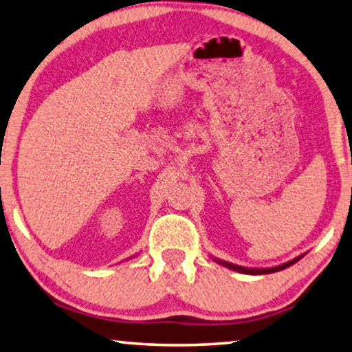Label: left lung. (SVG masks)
I'll return each mask as SVG.
<instances>
[{"instance_id":"1","label":"left lung","mask_w":352,"mask_h":352,"mask_svg":"<svg viewBox=\"0 0 352 352\" xmlns=\"http://www.w3.org/2000/svg\"><path fill=\"white\" fill-rule=\"evenodd\" d=\"M305 255V254H304ZM304 255H299V256H296V258L294 260H289V261H287V263H283V265H278V266H274V267H246V266H239V265H233V263H228V261H224V260H219V258H216V256H211V258H213L216 263H219V265H222V266H226V267H228V270H233V271H236V272H243V274H271V272H277V271H282V270H285V267H289L292 265H294L296 263V261H299L300 258H302Z\"/></svg>"}]
</instances>
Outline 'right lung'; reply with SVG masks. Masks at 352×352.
Returning a JSON list of instances; mask_svg holds the SVG:
<instances>
[{
    "label": "right lung",
    "mask_w": 352,
    "mask_h": 352,
    "mask_svg": "<svg viewBox=\"0 0 352 352\" xmlns=\"http://www.w3.org/2000/svg\"><path fill=\"white\" fill-rule=\"evenodd\" d=\"M130 258H133V256H130Z\"/></svg>",
    "instance_id": "1"
}]
</instances>
